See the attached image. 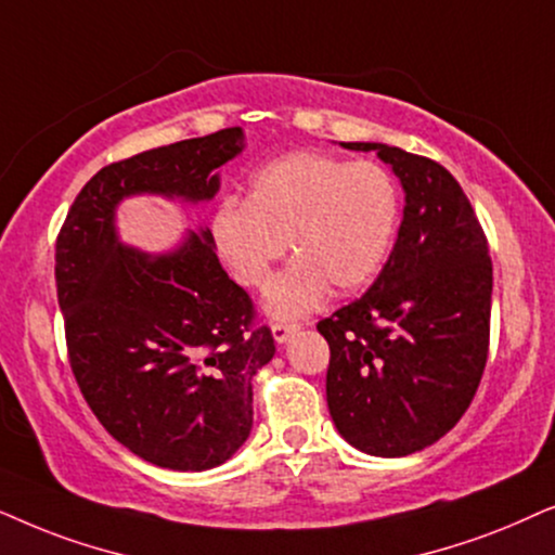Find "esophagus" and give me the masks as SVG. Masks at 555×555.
<instances>
[{
  "instance_id": "obj_1",
  "label": "esophagus",
  "mask_w": 555,
  "mask_h": 555,
  "mask_svg": "<svg viewBox=\"0 0 555 555\" xmlns=\"http://www.w3.org/2000/svg\"><path fill=\"white\" fill-rule=\"evenodd\" d=\"M297 330H299V324H286V322H273L271 324V335L279 345H284L286 339H289Z\"/></svg>"
}]
</instances>
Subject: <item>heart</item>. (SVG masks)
<instances>
[{
  "label": "heart",
  "instance_id": "obj_1",
  "mask_svg": "<svg viewBox=\"0 0 555 555\" xmlns=\"http://www.w3.org/2000/svg\"><path fill=\"white\" fill-rule=\"evenodd\" d=\"M401 197L375 162L292 152L250 175L246 203L228 197L212 216V238L246 289H263L289 243L297 256L266 292V312L299 320L332 294L365 286L393 248Z\"/></svg>",
  "mask_w": 555,
  "mask_h": 555
}]
</instances>
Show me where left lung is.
<instances>
[{
    "mask_svg": "<svg viewBox=\"0 0 555 555\" xmlns=\"http://www.w3.org/2000/svg\"><path fill=\"white\" fill-rule=\"evenodd\" d=\"M343 146L378 152L405 205L371 289L317 324L330 345V416L360 452L405 456L444 437L477 393L490 345V248L439 162L378 142Z\"/></svg>",
    "mask_w": 555,
    "mask_h": 555,
    "instance_id": "8db88e82",
    "label": "left lung"
}]
</instances>
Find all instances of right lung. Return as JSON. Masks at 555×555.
I'll list each match as a JSON object with an SVG mask.
<instances>
[{
    "label": "right lung",
    "instance_id": "obj_1",
    "mask_svg": "<svg viewBox=\"0 0 555 555\" xmlns=\"http://www.w3.org/2000/svg\"><path fill=\"white\" fill-rule=\"evenodd\" d=\"M243 129L157 146L103 167L61 228L57 305L70 367L95 418L129 452L203 472L238 452L254 426V375L276 352L269 327L218 261L210 228L175 248L124 246L116 208L134 195L208 203Z\"/></svg>",
    "mask_w": 555,
    "mask_h": 555
}]
</instances>
